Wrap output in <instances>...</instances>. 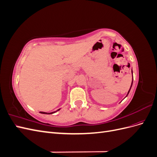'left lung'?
Instances as JSON below:
<instances>
[{"instance_id": "8db88e82", "label": "left lung", "mask_w": 157, "mask_h": 157, "mask_svg": "<svg viewBox=\"0 0 157 157\" xmlns=\"http://www.w3.org/2000/svg\"><path fill=\"white\" fill-rule=\"evenodd\" d=\"M132 84H131V86H130V90H129V91L128 92V94H127V95H126V97H127V96L128 95V94H129V92H130V90H131V88H132V84H133V71H132Z\"/></svg>"}]
</instances>
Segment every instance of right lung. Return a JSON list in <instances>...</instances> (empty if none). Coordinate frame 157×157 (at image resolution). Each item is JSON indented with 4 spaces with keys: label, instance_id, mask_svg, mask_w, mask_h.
Here are the masks:
<instances>
[{
    "label": "right lung",
    "instance_id": "1",
    "mask_svg": "<svg viewBox=\"0 0 157 157\" xmlns=\"http://www.w3.org/2000/svg\"><path fill=\"white\" fill-rule=\"evenodd\" d=\"M61 109H58V110L57 111H54V112H52V113H46V112H42V111H40V113H42V114H46V115H50V114H53V113H56L57 111H59Z\"/></svg>",
    "mask_w": 157,
    "mask_h": 157
}]
</instances>
